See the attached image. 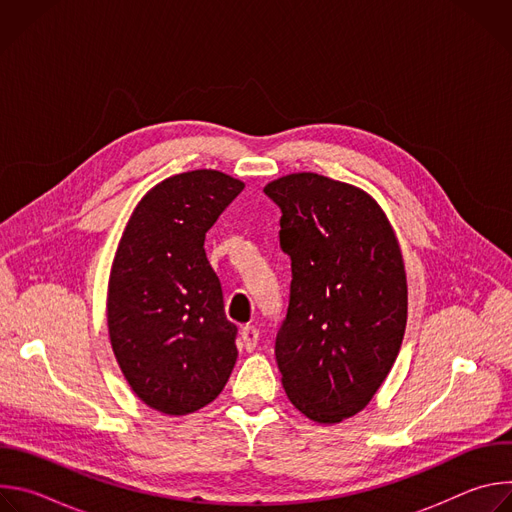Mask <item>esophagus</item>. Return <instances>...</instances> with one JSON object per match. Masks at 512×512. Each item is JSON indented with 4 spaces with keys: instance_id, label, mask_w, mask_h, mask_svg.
I'll return each mask as SVG.
<instances>
[{
    "instance_id": "34e87169",
    "label": "esophagus",
    "mask_w": 512,
    "mask_h": 512,
    "mask_svg": "<svg viewBox=\"0 0 512 512\" xmlns=\"http://www.w3.org/2000/svg\"><path fill=\"white\" fill-rule=\"evenodd\" d=\"M241 340H243V344H245V348H247L249 352L255 350V346H257V342H259V330H257L255 326H251V324L243 326V328H241Z\"/></svg>"
}]
</instances>
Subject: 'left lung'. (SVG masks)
<instances>
[{"instance_id": "left-lung-1", "label": "left lung", "mask_w": 512, "mask_h": 512, "mask_svg": "<svg viewBox=\"0 0 512 512\" xmlns=\"http://www.w3.org/2000/svg\"><path fill=\"white\" fill-rule=\"evenodd\" d=\"M263 192L281 208L291 259L275 358L281 385L308 419L340 423L371 403L401 350L407 275L381 204L352 184L287 174Z\"/></svg>"}]
</instances>
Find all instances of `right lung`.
<instances>
[{
  "instance_id": "obj_1",
  "label": "right lung",
  "mask_w": 512,
  "mask_h": 512,
  "mask_svg": "<svg viewBox=\"0 0 512 512\" xmlns=\"http://www.w3.org/2000/svg\"><path fill=\"white\" fill-rule=\"evenodd\" d=\"M243 188L218 170L170 176L143 194L119 239L107 289L111 348L131 391L164 415L212 403L237 362V326L204 239Z\"/></svg>"
}]
</instances>
